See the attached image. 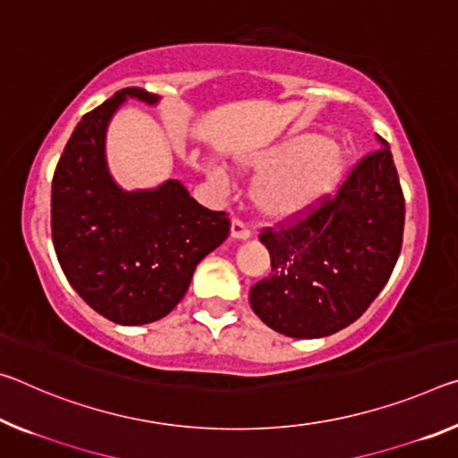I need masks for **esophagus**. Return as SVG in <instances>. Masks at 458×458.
Instances as JSON below:
<instances>
[{
  "mask_svg": "<svg viewBox=\"0 0 458 458\" xmlns=\"http://www.w3.org/2000/svg\"><path fill=\"white\" fill-rule=\"evenodd\" d=\"M230 238H234V241H249V238H250V230L246 228L241 220H232Z\"/></svg>",
  "mask_w": 458,
  "mask_h": 458,
  "instance_id": "esophagus-1",
  "label": "esophagus"
}]
</instances>
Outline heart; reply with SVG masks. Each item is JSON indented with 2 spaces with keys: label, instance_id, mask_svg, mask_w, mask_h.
<instances>
[{
  "label": "heart",
  "instance_id": "heart-1",
  "mask_svg": "<svg viewBox=\"0 0 458 458\" xmlns=\"http://www.w3.org/2000/svg\"><path fill=\"white\" fill-rule=\"evenodd\" d=\"M238 165L259 177L250 190L259 214L287 222L308 216L332 198L343 181L346 158L328 136L300 132L242 157ZM209 181L217 190L228 185L222 169L209 171Z\"/></svg>",
  "mask_w": 458,
  "mask_h": 458
}]
</instances>
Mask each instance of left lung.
<instances>
[{
    "label": "left lung",
    "mask_w": 458,
    "mask_h": 458,
    "mask_svg": "<svg viewBox=\"0 0 458 458\" xmlns=\"http://www.w3.org/2000/svg\"><path fill=\"white\" fill-rule=\"evenodd\" d=\"M362 158L332 201L287 230H265L271 277L250 289L252 311L292 338H324L359 320L402 250L405 203L389 144Z\"/></svg>",
    "instance_id": "8db88e82"
}]
</instances>
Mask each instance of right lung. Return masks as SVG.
<instances>
[{"instance_id": "right-lung-1", "label": "right lung", "mask_w": 458, "mask_h": 458, "mask_svg": "<svg viewBox=\"0 0 458 458\" xmlns=\"http://www.w3.org/2000/svg\"><path fill=\"white\" fill-rule=\"evenodd\" d=\"M128 99L161 101L126 87L83 115L56 165L50 224L72 289L107 320L142 326L183 300L195 267L228 238L230 220L199 206L179 179L148 190H124L114 179L106 136Z\"/></svg>"}]
</instances>
